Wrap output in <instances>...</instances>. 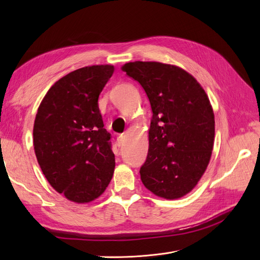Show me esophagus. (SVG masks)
I'll use <instances>...</instances> for the list:
<instances>
[{"label": "esophagus", "instance_id": "34e87169", "mask_svg": "<svg viewBox=\"0 0 260 260\" xmlns=\"http://www.w3.org/2000/svg\"><path fill=\"white\" fill-rule=\"evenodd\" d=\"M124 135H120L119 137L117 138V143H118V146H120V145H122L123 144V142H124Z\"/></svg>", "mask_w": 260, "mask_h": 260}]
</instances>
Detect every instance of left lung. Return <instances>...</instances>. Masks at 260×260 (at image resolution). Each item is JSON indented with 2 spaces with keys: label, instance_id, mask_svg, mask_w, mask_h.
Listing matches in <instances>:
<instances>
[{
  "label": "left lung",
  "instance_id": "8db88e82",
  "mask_svg": "<svg viewBox=\"0 0 260 260\" xmlns=\"http://www.w3.org/2000/svg\"><path fill=\"white\" fill-rule=\"evenodd\" d=\"M121 69L142 85L153 112L141 180L159 198H182L199 183L214 147L215 115L207 94L175 65L138 60Z\"/></svg>",
  "mask_w": 260,
  "mask_h": 260
}]
</instances>
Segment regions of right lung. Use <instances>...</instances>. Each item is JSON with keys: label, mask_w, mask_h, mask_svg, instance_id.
Returning a JSON list of instances; mask_svg holds the SVG:
<instances>
[{"label": "right lung", "mask_w": 260, "mask_h": 260, "mask_svg": "<svg viewBox=\"0 0 260 260\" xmlns=\"http://www.w3.org/2000/svg\"><path fill=\"white\" fill-rule=\"evenodd\" d=\"M114 70L93 65L69 73L46 92L36 115L34 146L43 175L55 191L78 204L98 199L114 175L111 135L99 108Z\"/></svg>", "instance_id": "add662e5"}]
</instances>
